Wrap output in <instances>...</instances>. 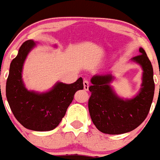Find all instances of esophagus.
<instances>
[{"label": "esophagus", "instance_id": "1", "mask_svg": "<svg viewBox=\"0 0 160 160\" xmlns=\"http://www.w3.org/2000/svg\"><path fill=\"white\" fill-rule=\"evenodd\" d=\"M83 88H84L85 91H88V89H89V82L88 80L83 81Z\"/></svg>", "mask_w": 160, "mask_h": 160}]
</instances>
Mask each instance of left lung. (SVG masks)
<instances>
[{"mask_svg":"<svg viewBox=\"0 0 160 160\" xmlns=\"http://www.w3.org/2000/svg\"><path fill=\"white\" fill-rule=\"evenodd\" d=\"M133 61L143 68L142 84L139 94L131 100H122L109 86L110 74L96 75L92 78L89 88L92 95L88 109L92 122L101 132L111 135L122 134L137 128L146 118L152 104L154 93L153 67L142 48Z\"/></svg>","mask_w":160,"mask_h":160,"instance_id":"1","label":"left lung"}]
</instances>
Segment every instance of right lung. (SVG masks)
<instances>
[{
	"mask_svg": "<svg viewBox=\"0 0 160 160\" xmlns=\"http://www.w3.org/2000/svg\"><path fill=\"white\" fill-rule=\"evenodd\" d=\"M34 46L32 40L23 42L10 63L6 98L14 116L24 128L39 132L51 131L61 122L75 92L83 89L82 78H79L72 84L58 82L53 89L42 94L28 91L22 80V68Z\"/></svg>",
	"mask_w": 160,
	"mask_h": 160,
	"instance_id": "obj_1",
	"label": "right lung"
}]
</instances>
